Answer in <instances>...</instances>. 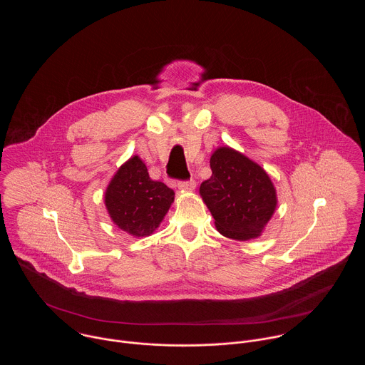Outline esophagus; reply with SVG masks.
Returning <instances> with one entry per match:
<instances>
[{
	"instance_id": "34e87169",
	"label": "esophagus",
	"mask_w": 365,
	"mask_h": 365,
	"mask_svg": "<svg viewBox=\"0 0 365 365\" xmlns=\"http://www.w3.org/2000/svg\"><path fill=\"white\" fill-rule=\"evenodd\" d=\"M195 187H197V182H195L194 180L180 181V182H178V188H180L181 191H185V192H191V191H194V190H195Z\"/></svg>"
}]
</instances>
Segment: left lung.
<instances>
[{"label": "left lung", "mask_w": 365, "mask_h": 365, "mask_svg": "<svg viewBox=\"0 0 365 365\" xmlns=\"http://www.w3.org/2000/svg\"><path fill=\"white\" fill-rule=\"evenodd\" d=\"M212 175L201 184L217 232L233 240L256 239L277 208V192L257 163L233 150L219 148L210 156Z\"/></svg>", "instance_id": "8db88e82"}]
</instances>
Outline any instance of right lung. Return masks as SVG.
Listing matches in <instances>:
<instances>
[{"instance_id": "1", "label": "right lung", "mask_w": 365, "mask_h": 365, "mask_svg": "<svg viewBox=\"0 0 365 365\" xmlns=\"http://www.w3.org/2000/svg\"><path fill=\"white\" fill-rule=\"evenodd\" d=\"M174 201V191L149 177L138 156L119 167L105 191V207L112 222L135 236H150Z\"/></svg>"}]
</instances>
